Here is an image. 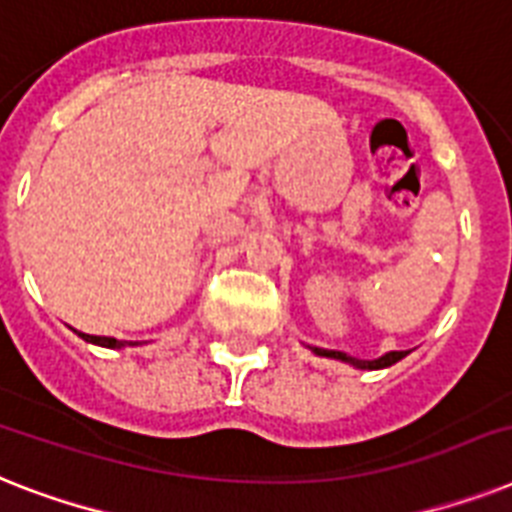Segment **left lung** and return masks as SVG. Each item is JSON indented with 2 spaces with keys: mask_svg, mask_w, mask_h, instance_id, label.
I'll use <instances>...</instances> for the list:
<instances>
[{
  "mask_svg": "<svg viewBox=\"0 0 512 512\" xmlns=\"http://www.w3.org/2000/svg\"><path fill=\"white\" fill-rule=\"evenodd\" d=\"M310 350H313L315 355L331 357V360H342V363L355 365V368H360V371H381V368H389V365H394L397 360H402V357L407 355V352H386V355L376 357V360H360V357H352L347 355V352H339V350H323V347H310Z\"/></svg>",
  "mask_w": 512,
  "mask_h": 512,
  "instance_id": "1",
  "label": "left lung"
}]
</instances>
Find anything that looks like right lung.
Returning a JSON list of instances; mask_svg holds the SVG:
<instances>
[{
	"mask_svg": "<svg viewBox=\"0 0 512 512\" xmlns=\"http://www.w3.org/2000/svg\"><path fill=\"white\" fill-rule=\"evenodd\" d=\"M76 334L81 336L83 342L97 344V347H107V350H120V347H126V342H118V339H112V336H89L81 334V331H76Z\"/></svg>",
	"mask_w": 512,
	"mask_h": 512,
	"instance_id": "obj_1",
	"label": "right lung"
}]
</instances>
